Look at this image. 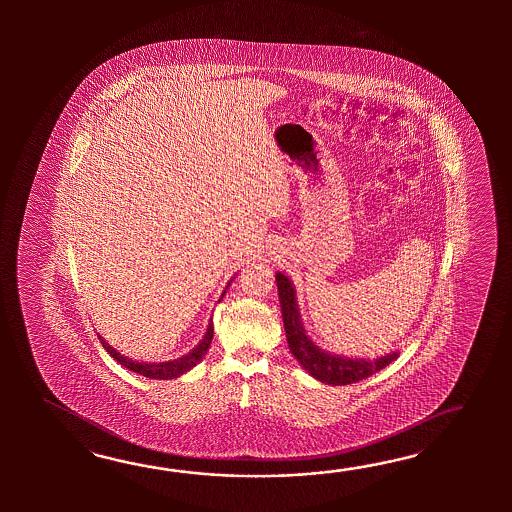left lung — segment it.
Here are the masks:
<instances>
[{"instance_id": "1", "label": "left lung", "mask_w": 512, "mask_h": 512, "mask_svg": "<svg viewBox=\"0 0 512 512\" xmlns=\"http://www.w3.org/2000/svg\"><path fill=\"white\" fill-rule=\"evenodd\" d=\"M276 283H278V296H280V305H282L283 327H285V337L287 344L296 360L304 366V370L309 371L318 381L333 384V386H342V384H353V382L368 379L373 373L386 368L390 362L399 357L397 351L384 355L381 359H346L340 355H331L324 349L315 346V342L305 335L298 305H296V296L289 278L285 274H276Z\"/></svg>"}]
</instances>
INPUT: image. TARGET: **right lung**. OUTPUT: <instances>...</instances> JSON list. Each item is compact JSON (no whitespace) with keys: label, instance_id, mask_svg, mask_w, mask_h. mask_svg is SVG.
<instances>
[{"label":"right lung","instance_id":"1","mask_svg":"<svg viewBox=\"0 0 512 512\" xmlns=\"http://www.w3.org/2000/svg\"><path fill=\"white\" fill-rule=\"evenodd\" d=\"M221 298H223V296H221ZM212 337H214V326H212V322H210V324H208L207 335L199 342L197 348L192 349L188 355L181 357V359L159 362V364H157V362H155V364H146V362H137V360L128 359V357L120 355L117 349L111 348L104 338L100 337V342H102V346L108 351L109 355L117 360L119 364H122V366H126L128 370L135 371V373H139L142 377H148V379L166 381V379H175V377L183 375L186 371L192 370L197 362L205 357L208 346H210V342H212Z\"/></svg>","mask_w":512,"mask_h":512}]
</instances>
